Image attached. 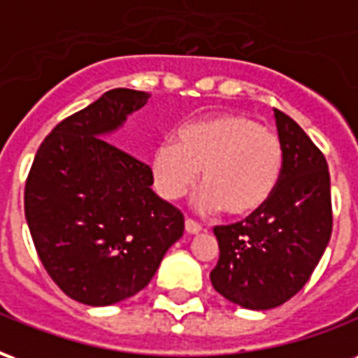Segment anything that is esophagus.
Returning <instances> with one entry per match:
<instances>
[{
  "instance_id": "34e87169",
  "label": "esophagus",
  "mask_w": 358,
  "mask_h": 358,
  "mask_svg": "<svg viewBox=\"0 0 358 358\" xmlns=\"http://www.w3.org/2000/svg\"><path fill=\"white\" fill-rule=\"evenodd\" d=\"M184 226H186V232L187 234H199L203 230L201 224H197L195 220H192V218H186V222H184Z\"/></svg>"
}]
</instances>
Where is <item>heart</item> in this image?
<instances>
[{
	"instance_id": "b5f03b06",
	"label": "heart",
	"mask_w": 358,
	"mask_h": 358,
	"mask_svg": "<svg viewBox=\"0 0 358 358\" xmlns=\"http://www.w3.org/2000/svg\"><path fill=\"white\" fill-rule=\"evenodd\" d=\"M149 169L155 189L169 201L184 197L201 171L195 205L245 217L261 209L280 184L284 145L251 117L220 113L180 126L176 141L157 143Z\"/></svg>"
}]
</instances>
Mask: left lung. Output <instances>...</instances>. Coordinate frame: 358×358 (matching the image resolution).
<instances>
[{"label":"left lung","mask_w":358,"mask_h":358,"mask_svg":"<svg viewBox=\"0 0 358 358\" xmlns=\"http://www.w3.org/2000/svg\"><path fill=\"white\" fill-rule=\"evenodd\" d=\"M284 171L274 194L245 220L215 226L210 282L243 308L266 310L292 299L316 268L331 236L330 172L322 151L292 117L274 109Z\"/></svg>","instance_id":"obj_1"}]
</instances>
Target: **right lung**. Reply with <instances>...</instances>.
<instances>
[{
	"instance_id": "right-lung-1",
	"label": "right lung",
	"mask_w": 358,
	"mask_h": 358,
	"mask_svg": "<svg viewBox=\"0 0 358 358\" xmlns=\"http://www.w3.org/2000/svg\"><path fill=\"white\" fill-rule=\"evenodd\" d=\"M148 99L138 90L105 92L51 130L28 172L24 215L38 257L84 305L136 295L184 234V215L151 189L148 164L103 140Z\"/></svg>"
}]
</instances>
